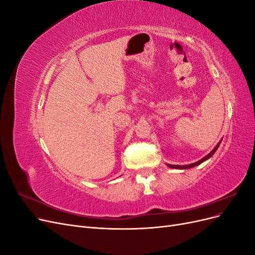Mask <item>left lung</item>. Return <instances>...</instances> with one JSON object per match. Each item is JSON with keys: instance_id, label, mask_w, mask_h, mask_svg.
I'll list each match as a JSON object with an SVG mask.
<instances>
[{"instance_id": "obj_1", "label": "left lung", "mask_w": 255, "mask_h": 255, "mask_svg": "<svg viewBox=\"0 0 255 255\" xmlns=\"http://www.w3.org/2000/svg\"><path fill=\"white\" fill-rule=\"evenodd\" d=\"M222 140V139H221ZM221 140L217 143V145L215 146V148L207 154V155L205 156V157H203V158H201L200 160H198V161H196V163H192V164H190V165H184V166H180V165H169V164H167V166L169 167V168H174V169H188V168H192V167H196V166H198V165H200V164H202L203 161H205V160H207L208 158H211L213 155H214V153L217 151V149H218V146L220 145V143H221Z\"/></svg>"}]
</instances>
